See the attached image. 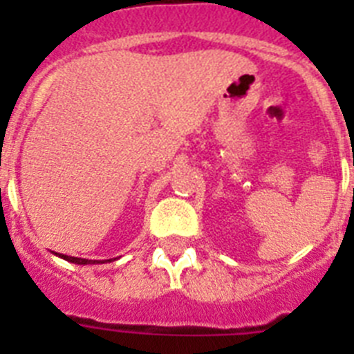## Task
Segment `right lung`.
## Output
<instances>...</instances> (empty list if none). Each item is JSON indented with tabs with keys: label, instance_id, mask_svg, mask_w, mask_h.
I'll return each instance as SVG.
<instances>
[{
	"label": "right lung",
	"instance_id": "add662e5",
	"mask_svg": "<svg viewBox=\"0 0 354 354\" xmlns=\"http://www.w3.org/2000/svg\"><path fill=\"white\" fill-rule=\"evenodd\" d=\"M58 257L65 259V261L72 262V264H81V266L95 264V261H88V259H80V257H71V255H64V253H58ZM109 261H111V259H109Z\"/></svg>",
	"mask_w": 354,
	"mask_h": 354
}]
</instances>
